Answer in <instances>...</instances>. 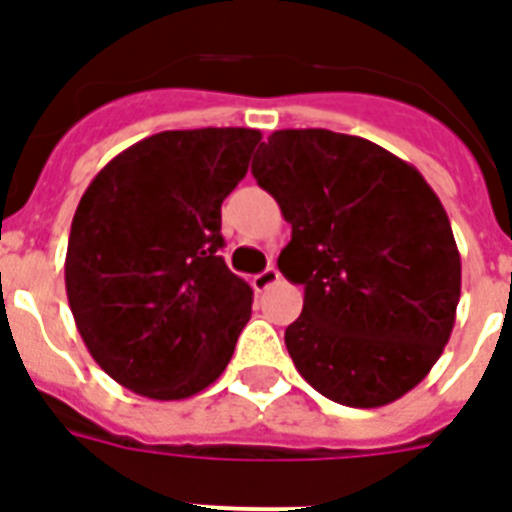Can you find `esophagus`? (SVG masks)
<instances>
[{"label":"esophagus","instance_id":"obj_1","mask_svg":"<svg viewBox=\"0 0 512 512\" xmlns=\"http://www.w3.org/2000/svg\"><path fill=\"white\" fill-rule=\"evenodd\" d=\"M279 271L273 268V265H268L265 271H260L257 276H252V287H255V292H265V290H271L273 284H279Z\"/></svg>","mask_w":512,"mask_h":512}]
</instances>
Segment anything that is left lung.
I'll list each match as a JSON object with an SVG mask.
<instances>
[{
    "instance_id": "left-lung-1",
    "label": "left lung",
    "mask_w": 512,
    "mask_h": 512,
    "mask_svg": "<svg viewBox=\"0 0 512 512\" xmlns=\"http://www.w3.org/2000/svg\"><path fill=\"white\" fill-rule=\"evenodd\" d=\"M292 225L279 271L303 284L292 362L333 403L378 408L424 381L462 292L454 230L427 179L362 136L284 128L252 161Z\"/></svg>"
}]
</instances>
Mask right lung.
I'll return each mask as SVG.
<instances>
[{
	"label": "right lung",
	"mask_w": 512,
	"mask_h": 512,
	"mask_svg": "<svg viewBox=\"0 0 512 512\" xmlns=\"http://www.w3.org/2000/svg\"><path fill=\"white\" fill-rule=\"evenodd\" d=\"M255 128L161 131L93 177L74 212L64 279L74 325L117 384L185 400L228 368L252 287L222 260V201Z\"/></svg>",
	"instance_id": "right-lung-1"
}]
</instances>
